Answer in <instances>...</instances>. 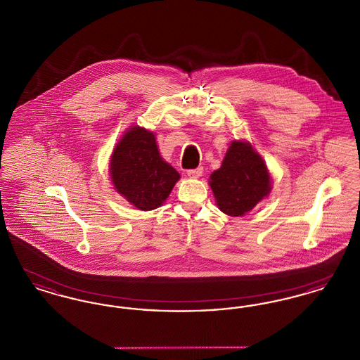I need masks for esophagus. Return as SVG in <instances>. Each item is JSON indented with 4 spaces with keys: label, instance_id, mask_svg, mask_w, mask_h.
Returning <instances> with one entry per match:
<instances>
[{
    "label": "esophagus",
    "instance_id": "esophagus-1",
    "mask_svg": "<svg viewBox=\"0 0 360 360\" xmlns=\"http://www.w3.org/2000/svg\"><path fill=\"white\" fill-rule=\"evenodd\" d=\"M202 174H204L202 167H197V169H193V170H188V172L190 178H200V176H202Z\"/></svg>",
    "mask_w": 360,
    "mask_h": 360
}]
</instances>
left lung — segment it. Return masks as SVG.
I'll list each match as a JSON object with an SVG mask.
<instances>
[{
    "mask_svg": "<svg viewBox=\"0 0 360 360\" xmlns=\"http://www.w3.org/2000/svg\"><path fill=\"white\" fill-rule=\"evenodd\" d=\"M209 185L219 209L239 217L266 198L271 191V176L262 156L248 141L231 143L223 165L210 174Z\"/></svg>",
    "mask_w": 360,
    "mask_h": 360,
    "instance_id": "1",
    "label": "left lung"
}]
</instances>
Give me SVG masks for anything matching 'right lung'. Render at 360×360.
I'll return each mask as SVG.
<instances>
[{
  "label": "right lung",
  "mask_w": 360,
  "mask_h": 360,
  "mask_svg": "<svg viewBox=\"0 0 360 360\" xmlns=\"http://www.w3.org/2000/svg\"><path fill=\"white\" fill-rule=\"evenodd\" d=\"M109 172L117 193L140 210L162 205L181 178L159 154L154 134L139 125L128 128L115 147Z\"/></svg>",
  "instance_id": "right-lung-1"
}]
</instances>
